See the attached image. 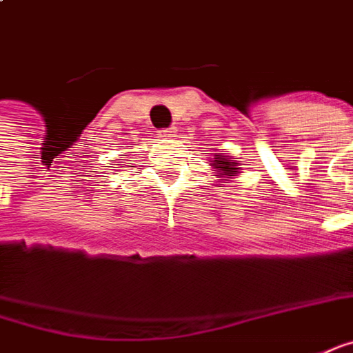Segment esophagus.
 I'll use <instances>...</instances> for the list:
<instances>
[{
  "mask_svg": "<svg viewBox=\"0 0 353 353\" xmlns=\"http://www.w3.org/2000/svg\"><path fill=\"white\" fill-rule=\"evenodd\" d=\"M176 134V128L172 127V128H164V130H160V137L162 139H172Z\"/></svg>",
  "mask_w": 353,
  "mask_h": 353,
  "instance_id": "obj_1",
  "label": "esophagus"
}]
</instances>
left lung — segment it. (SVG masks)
I'll return each instance as SVG.
<instances>
[{
    "label": "left lung",
    "instance_id": "obj_1",
    "mask_svg": "<svg viewBox=\"0 0 353 353\" xmlns=\"http://www.w3.org/2000/svg\"><path fill=\"white\" fill-rule=\"evenodd\" d=\"M211 165L214 168L216 174H221V177L226 176H234V174H240L238 170V160L236 158H230V156H214V160L211 162Z\"/></svg>",
    "mask_w": 353,
    "mask_h": 353
}]
</instances>
